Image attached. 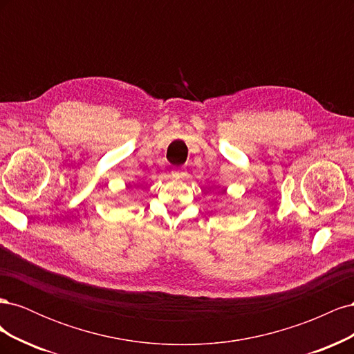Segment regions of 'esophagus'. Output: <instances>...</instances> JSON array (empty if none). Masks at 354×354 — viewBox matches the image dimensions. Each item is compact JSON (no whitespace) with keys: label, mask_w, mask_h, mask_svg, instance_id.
Wrapping results in <instances>:
<instances>
[{"label":"esophagus","mask_w":354,"mask_h":354,"mask_svg":"<svg viewBox=\"0 0 354 354\" xmlns=\"http://www.w3.org/2000/svg\"><path fill=\"white\" fill-rule=\"evenodd\" d=\"M171 176H173V178H176V180H180V178H185L187 176V173L185 169H174L173 173H171Z\"/></svg>","instance_id":"1"}]
</instances>
